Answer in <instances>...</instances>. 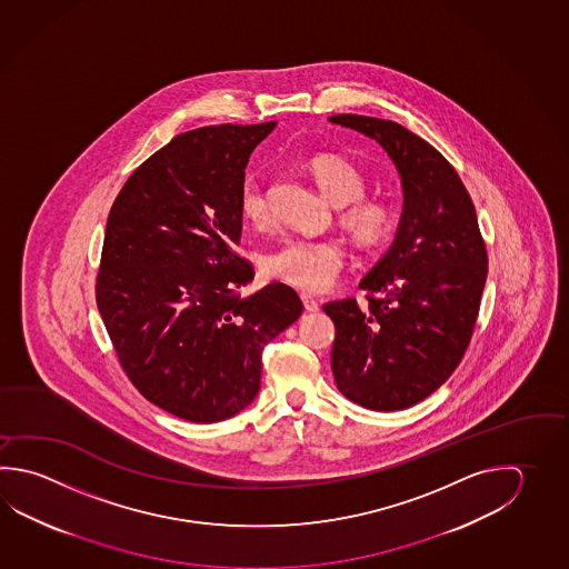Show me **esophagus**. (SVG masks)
Here are the masks:
<instances>
[{"mask_svg":"<svg viewBox=\"0 0 569 569\" xmlns=\"http://www.w3.org/2000/svg\"><path fill=\"white\" fill-rule=\"evenodd\" d=\"M300 299H302V305H305V310H307V312H317V310H319V302L312 299L310 295H307V292H302V295H300Z\"/></svg>","mask_w":569,"mask_h":569,"instance_id":"34e87169","label":"esophagus"}]
</instances>
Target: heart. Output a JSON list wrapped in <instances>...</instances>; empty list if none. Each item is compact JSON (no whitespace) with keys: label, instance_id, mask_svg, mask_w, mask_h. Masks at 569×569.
<instances>
[{"label":"heart","instance_id":"obj_1","mask_svg":"<svg viewBox=\"0 0 569 569\" xmlns=\"http://www.w3.org/2000/svg\"><path fill=\"white\" fill-rule=\"evenodd\" d=\"M312 182L335 207H342L341 224L361 247H377L393 230L391 208L377 200H365L367 180L357 166L335 154L315 156L307 164ZM238 208L242 218L264 227L269 222L267 190L259 178H247L240 187ZM345 264V248L337 240L287 238L262 259V270L270 279L300 290H322Z\"/></svg>","mask_w":569,"mask_h":569}]
</instances>
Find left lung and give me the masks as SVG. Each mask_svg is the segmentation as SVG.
<instances>
[{
	"mask_svg": "<svg viewBox=\"0 0 569 569\" xmlns=\"http://www.w3.org/2000/svg\"><path fill=\"white\" fill-rule=\"evenodd\" d=\"M332 124L375 140L401 176L393 244L361 280L369 307L332 300L337 387L371 411H401L443 385L466 352L487 279L476 207L453 166L397 122L335 114Z\"/></svg>",
	"mask_w": 569,
	"mask_h": 569,
	"instance_id": "8db88e82",
	"label": "left lung"
}]
</instances>
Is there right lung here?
Returning <instances> with one entry per match:
<instances>
[{"label": "right lung", "instance_id": "obj_1", "mask_svg": "<svg viewBox=\"0 0 569 569\" xmlns=\"http://www.w3.org/2000/svg\"><path fill=\"white\" fill-rule=\"evenodd\" d=\"M277 122L176 136L128 178L108 214L96 302L118 359L150 403L192 423L240 413L260 389L262 351L302 302L282 282L250 297L234 248L252 150Z\"/></svg>", "mask_w": 569, "mask_h": 569}]
</instances>
